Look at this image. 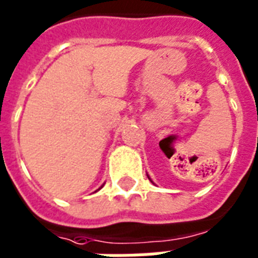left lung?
<instances>
[{"label": "left lung", "instance_id": "obj_1", "mask_svg": "<svg viewBox=\"0 0 258 258\" xmlns=\"http://www.w3.org/2000/svg\"><path fill=\"white\" fill-rule=\"evenodd\" d=\"M147 176H149V175H147ZM149 179H150V180H151V178H150V176H149ZM151 182H153V180H151Z\"/></svg>", "mask_w": 258, "mask_h": 258}]
</instances>
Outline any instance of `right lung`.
<instances>
[{
    "instance_id": "1",
    "label": "right lung",
    "mask_w": 258,
    "mask_h": 258,
    "mask_svg": "<svg viewBox=\"0 0 258 258\" xmlns=\"http://www.w3.org/2000/svg\"><path fill=\"white\" fill-rule=\"evenodd\" d=\"M101 187H103V186H101ZM101 187H100V188H101ZM100 188H99V190H100Z\"/></svg>"
}]
</instances>
